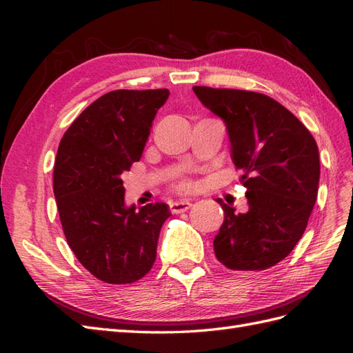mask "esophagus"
Returning a JSON list of instances; mask_svg holds the SVG:
<instances>
[{"label": "esophagus", "mask_w": 353, "mask_h": 353, "mask_svg": "<svg viewBox=\"0 0 353 353\" xmlns=\"http://www.w3.org/2000/svg\"><path fill=\"white\" fill-rule=\"evenodd\" d=\"M191 201L190 200H179V201H172L171 203V212L172 214H181V212H185L188 211V209L191 208Z\"/></svg>", "instance_id": "esophagus-1"}]
</instances>
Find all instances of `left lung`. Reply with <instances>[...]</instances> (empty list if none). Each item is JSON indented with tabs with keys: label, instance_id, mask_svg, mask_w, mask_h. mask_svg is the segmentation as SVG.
Segmentation results:
<instances>
[{
	"label": "left lung",
	"instance_id": "8db88e82",
	"mask_svg": "<svg viewBox=\"0 0 353 353\" xmlns=\"http://www.w3.org/2000/svg\"><path fill=\"white\" fill-rule=\"evenodd\" d=\"M206 109L223 119L230 157L243 172L249 209L223 200L215 256L238 272L267 270L294 249L308 224L320 181L319 147L310 130L270 97L238 89L194 86Z\"/></svg>",
	"mask_w": 353,
	"mask_h": 353
}]
</instances>
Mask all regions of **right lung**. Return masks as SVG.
Here are the masks:
<instances>
[{
  "label": "right lung",
  "instance_id": "right-lung-1",
  "mask_svg": "<svg viewBox=\"0 0 353 353\" xmlns=\"http://www.w3.org/2000/svg\"><path fill=\"white\" fill-rule=\"evenodd\" d=\"M168 89L112 91L65 132L54 163V197L63 234L88 272L108 283L144 277L156 259L167 203H125L123 174L144 152Z\"/></svg>",
  "mask_w": 353,
  "mask_h": 353
}]
</instances>
